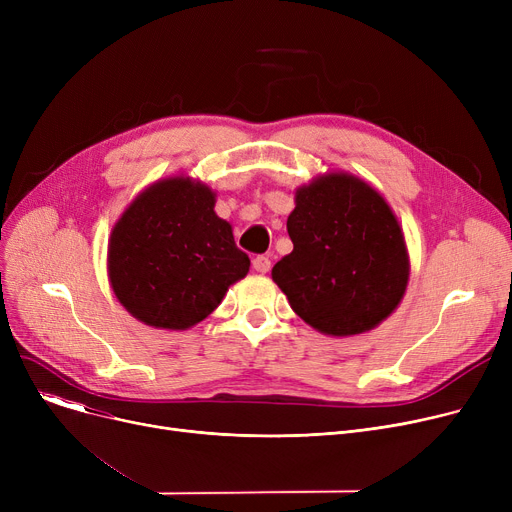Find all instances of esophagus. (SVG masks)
Instances as JSON below:
<instances>
[{"label":"esophagus","instance_id":"obj_1","mask_svg":"<svg viewBox=\"0 0 512 512\" xmlns=\"http://www.w3.org/2000/svg\"><path fill=\"white\" fill-rule=\"evenodd\" d=\"M253 267H255V272L267 274V272L272 270V261H270V257H267V255H257L253 259Z\"/></svg>","mask_w":512,"mask_h":512}]
</instances>
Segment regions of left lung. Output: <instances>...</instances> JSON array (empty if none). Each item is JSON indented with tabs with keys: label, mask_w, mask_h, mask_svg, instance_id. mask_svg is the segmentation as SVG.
I'll use <instances>...</instances> for the list:
<instances>
[{
	"label": "left lung",
	"mask_w": 512,
	"mask_h": 512,
	"mask_svg": "<svg viewBox=\"0 0 512 512\" xmlns=\"http://www.w3.org/2000/svg\"><path fill=\"white\" fill-rule=\"evenodd\" d=\"M292 253L274 282L305 324L326 336L373 330L398 307L409 282V253L386 199L365 180L332 172L294 193Z\"/></svg>",
	"instance_id": "left-lung-1"
}]
</instances>
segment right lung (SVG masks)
Segmentation results:
<instances>
[{
	"mask_svg": "<svg viewBox=\"0 0 512 512\" xmlns=\"http://www.w3.org/2000/svg\"><path fill=\"white\" fill-rule=\"evenodd\" d=\"M215 193L199 180H159L134 199L107 245V276L122 307L161 330H188L249 274Z\"/></svg>",
	"mask_w": 512,
	"mask_h": 512,
	"instance_id": "obj_1",
	"label": "right lung"
}]
</instances>
